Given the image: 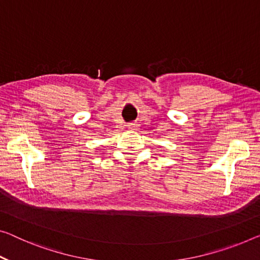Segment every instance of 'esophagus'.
Listing matches in <instances>:
<instances>
[{
  "mask_svg": "<svg viewBox=\"0 0 260 260\" xmlns=\"http://www.w3.org/2000/svg\"><path fill=\"white\" fill-rule=\"evenodd\" d=\"M127 127H128V129H131V131H135V129H138V123H134V122H132V123H128V125H127Z\"/></svg>",
  "mask_w": 260,
  "mask_h": 260,
  "instance_id": "obj_1",
  "label": "esophagus"
}]
</instances>
